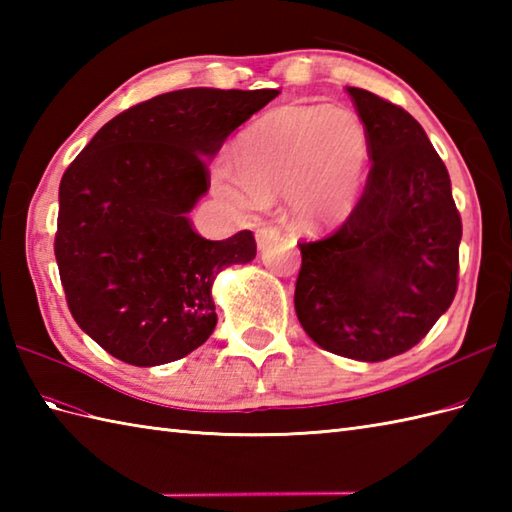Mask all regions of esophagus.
<instances>
[{"label": "esophagus", "instance_id": "1", "mask_svg": "<svg viewBox=\"0 0 512 512\" xmlns=\"http://www.w3.org/2000/svg\"><path fill=\"white\" fill-rule=\"evenodd\" d=\"M279 235H281L279 226H273V224L262 226V228H259V231H257V248H259V250H264L266 246H270L273 242H277Z\"/></svg>", "mask_w": 512, "mask_h": 512}]
</instances>
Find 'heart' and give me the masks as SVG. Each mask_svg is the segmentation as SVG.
Returning a JSON list of instances; mask_svg holds the SVG:
<instances>
[{"label": "heart", "mask_w": 512, "mask_h": 512, "mask_svg": "<svg viewBox=\"0 0 512 512\" xmlns=\"http://www.w3.org/2000/svg\"><path fill=\"white\" fill-rule=\"evenodd\" d=\"M369 136L361 118L332 105H286L262 116L237 143L239 176L220 167L217 193L244 211L288 198L301 231L345 222L369 173Z\"/></svg>", "instance_id": "b5f03b06"}]
</instances>
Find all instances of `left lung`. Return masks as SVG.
<instances>
[{
	"instance_id": "8db88e82",
	"label": "left lung",
	"mask_w": 512,
	"mask_h": 512,
	"mask_svg": "<svg viewBox=\"0 0 512 512\" xmlns=\"http://www.w3.org/2000/svg\"><path fill=\"white\" fill-rule=\"evenodd\" d=\"M347 92L372 169L339 231L299 244L295 310L323 350L378 363L411 350L449 310L462 220L449 171L416 118L367 90Z\"/></svg>"
}]
</instances>
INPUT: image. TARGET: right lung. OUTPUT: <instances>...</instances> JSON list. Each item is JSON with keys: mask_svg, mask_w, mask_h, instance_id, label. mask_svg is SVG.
Returning <instances> with one entry per match:
<instances>
[{"mask_svg": "<svg viewBox=\"0 0 512 512\" xmlns=\"http://www.w3.org/2000/svg\"><path fill=\"white\" fill-rule=\"evenodd\" d=\"M279 90L187 88L103 125L59 184L54 237L79 328L136 367L191 354L215 330V277L257 255L239 231L211 242L189 213L209 191V160Z\"/></svg>", "mask_w": 512, "mask_h": 512, "instance_id": "obj_1", "label": "right lung"}]
</instances>
